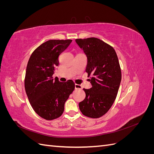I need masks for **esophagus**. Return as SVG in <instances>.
<instances>
[{"instance_id": "obj_1", "label": "esophagus", "mask_w": 154, "mask_h": 154, "mask_svg": "<svg viewBox=\"0 0 154 154\" xmlns=\"http://www.w3.org/2000/svg\"><path fill=\"white\" fill-rule=\"evenodd\" d=\"M75 88H76V89L82 90V85H80L75 84Z\"/></svg>"}]
</instances>
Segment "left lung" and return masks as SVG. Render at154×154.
Wrapping results in <instances>:
<instances>
[{"label":"left lung","mask_w":154,"mask_h":154,"mask_svg":"<svg viewBox=\"0 0 154 154\" xmlns=\"http://www.w3.org/2000/svg\"><path fill=\"white\" fill-rule=\"evenodd\" d=\"M87 57L86 72L92 84L83 88L85 98L79 103L81 112L87 117L99 118L114 103L122 80V71L114 49L99 38L76 39Z\"/></svg>","instance_id":"obj_1"}]
</instances>
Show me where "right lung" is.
I'll use <instances>...</instances> for the list:
<instances>
[{
  "label": "right lung",
  "instance_id": "right-lung-1",
  "mask_svg": "<svg viewBox=\"0 0 154 154\" xmlns=\"http://www.w3.org/2000/svg\"><path fill=\"white\" fill-rule=\"evenodd\" d=\"M72 40H50L37 48L29 59L24 85L30 104L35 112L46 120L61 116L65 103L75 88L72 80L60 82L53 79L59 56Z\"/></svg>",
  "mask_w": 154,
  "mask_h": 154
}]
</instances>
